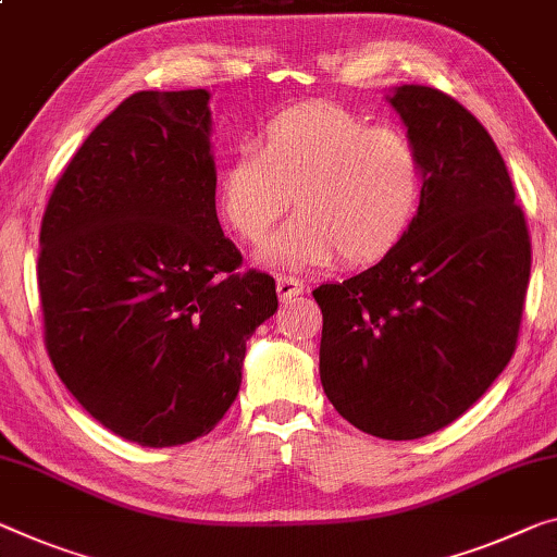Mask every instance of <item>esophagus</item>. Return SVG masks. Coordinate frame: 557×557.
Wrapping results in <instances>:
<instances>
[{"instance_id":"obj_1","label":"esophagus","mask_w":557,"mask_h":557,"mask_svg":"<svg viewBox=\"0 0 557 557\" xmlns=\"http://www.w3.org/2000/svg\"><path fill=\"white\" fill-rule=\"evenodd\" d=\"M276 290H278L281 301L290 304L304 290V281L301 278H294V276H278L276 278Z\"/></svg>"}]
</instances>
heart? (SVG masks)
I'll list each match as a JSON object with an SVG mask.
<instances>
[{"instance_id":"1","label":"heart","mask_w":557,"mask_h":557,"mask_svg":"<svg viewBox=\"0 0 557 557\" xmlns=\"http://www.w3.org/2000/svg\"><path fill=\"white\" fill-rule=\"evenodd\" d=\"M423 161L396 126H373L336 104H306L273 116L261 149L244 147L219 182V211L244 242L259 244L301 209L263 249L271 267H315L341 253L366 267L396 249L418 211Z\"/></svg>"}]
</instances>
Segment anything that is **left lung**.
<instances>
[{"label": "left lung", "mask_w": 557, "mask_h": 557, "mask_svg": "<svg viewBox=\"0 0 557 557\" xmlns=\"http://www.w3.org/2000/svg\"><path fill=\"white\" fill-rule=\"evenodd\" d=\"M423 161L416 219L396 249L313 290L321 383L358 431L413 441L475 404L518 344L530 236L485 126L438 89L386 97Z\"/></svg>", "instance_id": "8db88e82"}]
</instances>
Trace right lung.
Listing matches in <instances>:
<instances>
[{
	"label": "right lung",
	"instance_id": "1",
	"mask_svg": "<svg viewBox=\"0 0 557 557\" xmlns=\"http://www.w3.org/2000/svg\"><path fill=\"white\" fill-rule=\"evenodd\" d=\"M207 89L136 91L82 144L39 231L54 371L89 416L149 448L213 431L246 341L278 308L216 216Z\"/></svg>",
	"mask_w": 557,
	"mask_h": 557
}]
</instances>
